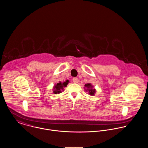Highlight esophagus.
Masks as SVG:
<instances>
[{
    "label": "esophagus",
    "instance_id": "34e87169",
    "mask_svg": "<svg viewBox=\"0 0 148 148\" xmlns=\"http://www.w3.org/2000/svg\"><path fill=\"white\" fill-rule=\"evenodd\" d=\"M73 82H74L75 83H78V82H79L78 79L77 78H74L73 79Z\"/></svg>",
    "mask_w": 148,
    "mask_h": 148
}]
</instances>
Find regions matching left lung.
I'll use <instances>...</instances> for the list:
<instances>
[{
  "label": "left lung",
  "instance_id": "left-lung-1",
  "mask_svg": "<svg viewBox=\"0 0 148 148\" xmlns=\"http://www.w3.org/2000/svg\"><path fill=\"white\" fill-rule=\"evenodd\" d=\"M94 86L91 84V83H86L84 85V90L86 91V92H88V94L90 95H94L95 94V91H96V90L95 88H93Z\"/></svg>",
  "mask_w": 148,
  "mask_h": 148
}]
</instances>
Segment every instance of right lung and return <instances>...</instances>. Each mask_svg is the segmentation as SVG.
<instances>
[{
	"instance_id": "add662e5",
	"label": "right lung",
	"mask_w": 148,
	"mask_h": 148,
	"mask_svg": "<svg viewBox=\"0 0 148 148\" xmlns=\"http://www.w3.org/2000/svg\"><path fill=\"white\" fill-rule=\"evenodd\" d=\"M69 82V80H66L65 82H62L60 81L59 83L55 84L53 86V92L54 94H58L61 93L62 91L64 90V88L67 86Z\"/></svg>"
}]
</instances>
